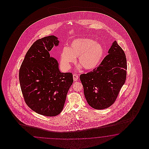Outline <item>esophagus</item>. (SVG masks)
I'll return each instance as SVG.
<instances>
[{
  "mask_svg": "<svg viewBox=\"0 0 149 149\" xmlns=\"http://www.w3.org/2000/svg\"><path fill=\"white\" fill-rule=\"evenodd\" d=\"M78 79H79V75H78L75 74L73 75V80H74V81H77Z\"/></svg>",
  "mask_w": 149,
  "mask_h": 149,
  "instance_id": "34e87169",
  "label": "esophagus"
}]
</instances>
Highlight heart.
<instances>
[{
  "instance_id": "obj_1",
  "label": "heart",
  "mask_w": 149,
  "mask_h": 149,
  "mask_svg": "<svg viewBox=\"0 0 149 149\" xmlns=\"http://www.w3.org/2000/svg\"><path fill=\"white\" fill-rule=\"evenodd\" d=\"M103 46L98 42L87 38L72 41L69 47H64L60 54V61L64 69L70 68L71 63L79 57L78 64L85 70L97 67L104 56Z\"/></svg>"
}]
</instances>
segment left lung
<instances>
[{
    "instance_id": "8db88e82",
    "label": "left lung",
    "mask_w": 149,
    "mask_h": 149,
    "mask_svg": "<svg viewBox=\"0 0 149 149\" xmlns=\"http://www.w3.org/2000/svg\"><path fill=\"white\" fill-rule=\"evenodd\" d=\"M108 54L98 67L80 76L86 100L95 109L108 108L113 105L126 80V57L116 41Z\"/></svg>"
}]
</instances>
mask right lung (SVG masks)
I'll return each instance as SVG.
<instances>
[{"instance_id": "obj_1", "label": "right lung", "mask_w": 149, "mask_h": 149, "mask_svg": "<svg viewBox=\"0 0 149 149\" xmlns=\"http://www.w3.org/2000/svg\"><path fill=\"white\" fill-rule=\"evenodd\" d=\"M59 41L54 36L35 41L27 51L19 70V80L24 101L36 113L55 116L63 110L73 82L72 72H60L57 59L49 51Z\"/></svg>"}]
</instances>
